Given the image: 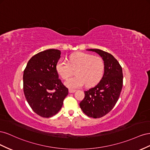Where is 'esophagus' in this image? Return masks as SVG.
I'll use <instances>...</instances> for the list:
<instances>
[{
  "label": "esophagus",
  "mask_w": 150,
  "mask_h": 150,
  "mask_svg": "<svg viewBox=\"0 0 150 150\" xmlns=\"http://www.w3.org/2000/svg\"><path fill=\"white\" fill-rule=\"evenodd\" d=\"M68 91H69L70 93H74V92H75V90L71 89V88H69V90H68Z\"/></svg>",
  "instance_id": "34e87169"
}]
</instances>
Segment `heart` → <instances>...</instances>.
<instances>
[{
    "label": "heart",
    "instance_id": "obj_1",
    "mask_svg": "<svg viewBox=\"0 0 150 150\" xmlns=\"http://www.w3.org/2000/svg\"><path fill=\"white\" fill-rule=\"evenodd\" d=\"M104 69V62L101 57L85 53L72 54L68 62L65 59H59L56 65L57 71L63 79L69 78L75 70L76 76L65 82L70 88L81 87L85 83L87 87L96 85L103 76Z\"/></svg>",
    "mask_w": 150,
    "mask_h": 150
}]
</instances>
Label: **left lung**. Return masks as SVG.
<instances>
[{
  "label": "left lung",
  "mask_w": 150,
  "mask_h": 150,
  "mask_svg": "<svg viewBox=\"0 0 150 150\" xmlns=\"http://www.w3.org/2000/svg\"><path fill=\"white\" fill-rule=\"evenodd\" d=\"M103 59L104 74L96 86L84 91L80 107L87 116L100 118L112 110L120 96L123 84L122 67L112 54L99 49H90Z\"/></svg>",
  "instance_id": "8db88e82"
}]
</instances>
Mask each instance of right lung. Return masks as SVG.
<instances>
[{
	"label": "right lung",
	"mask_w": 150,
	"mask_h": 150,
	"mask_svg": "<svg viewBox=\"0 0 150 150\" xmlns=\"http://www.w3.org/2000/svg\"><path fill=\"white\" fill-rule=\"evenodd\" d=\"M60 54L59 50L41 51L29 59L24 70L25 97L34 112L42 117L57 114L68 93L56 70Z\"/></svg>",
	"instance_id": "obj_1"
}]
</instances>
